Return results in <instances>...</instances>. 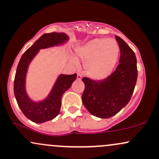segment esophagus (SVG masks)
Returning a JSON list of instances; mask_svg holds the SVG:
<instances>
[{"instance_id": "esophagus-1", "label": "esophagus", "mask_w": 159, "mask_h": 159, "mask_svg": "<svg viewBox=\"0 0 159 159\" xmlns=\"http://www.w3.org/2000/svg\"><path fill=\"white\" fill-rule=\"evenodd\" d=\"M81 75H80L79 73H78V75H77V79L78 80H81Z\"/></svg>"}]
</instances>
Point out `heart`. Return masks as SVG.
Listing matches in <instances>:
<instances>
[{
  "instance_id": "b5f03b06",
  "label": "heart",
  "mask_w": 159,
  "mask_h": 159,
  "mask_svg": "<svg viewBox=\"0 0 159 159\" xmlns=\"http://www.w3.org/2000/svg\"><path fill=\"white\" fill-rule=\"evenodd\" d=\"M120 48L116 40L113 39H94L75 49L78 57L84 62L85 73L94 80H103L109 76L114 70ZM74 64H78L75 57H71Z\"/></svg>"
}]
</instances>
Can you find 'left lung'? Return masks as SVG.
<instances>
[{"label": "left lung", "instance_id": "obj_1", "mask_svg": "<svg viewBox=\"0 0 159 159\" xmlns=\"http://www.w3.org/2000/svg\"><path fill=\"white\" fill-rule=\"evenodd\" d=\"M120 49V64L111 75L96 81L83 78L85 88L82 102L91 114L107 119L117 114L130 101L137 78V59L132 48L123 39L115 36Z\"/></svg>", "mask_w": 159, "mask_h": 159}]
</instances>
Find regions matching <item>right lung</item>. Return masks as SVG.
Segmentation results:
<instances>
[{"label":"right lung","instance_id":"right-lung-1","mask_svg":"<svg viewBox=\"0 0 159 159\" xmlns=\"http://www.w3.org/2000/svg\"><path fill=\"white\" fill-rule=\"evenodd\" d=\"M69 39V36L64 33L43 34L24 53L20 59L14 81V94L21 111L34 123H45L59 114L62 96L75 81L77 74L60 75L48 96L41 101L35 102L30 98L26 90V76L29 65L40 49L63 45Z\"/></svg>","mask_w":159,"mask_h":159}]
</instances>
